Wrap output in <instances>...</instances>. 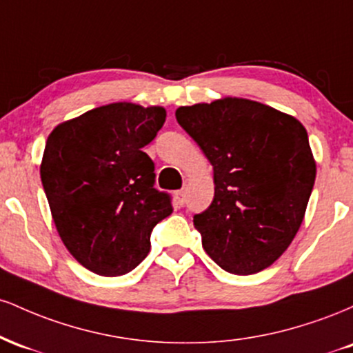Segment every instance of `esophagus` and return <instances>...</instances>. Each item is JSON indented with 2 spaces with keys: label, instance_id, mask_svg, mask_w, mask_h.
I'll use <instances>...</instances> for the list:
<instances>
[{
  "label": "esophagus",
  "instance_id": "34e87169",
  "mask_svg": "<svg viewBox=\"0 0 353 353\" xmlns=\"http://www.w3.org/2000/svg\"><path fill=\"white\" fill-rule=\"evenodd\" d=\"M176 201H177V204H179V205H184V202H185V192H184V190H177Z\"/></svg>",
  "mask_w": 353,
  "mask_h": 353
}]
</instances>
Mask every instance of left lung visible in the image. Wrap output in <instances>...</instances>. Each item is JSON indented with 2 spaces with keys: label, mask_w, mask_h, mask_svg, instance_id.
<instances>
[{
  "label": "left lung",
  "mask_w": 353,
  "mask_h": 353,
  "mask_svg": "<svg viewBox=\"0 0 353 353\" xmlns=\"http://www.w3.org/2000/svg\"><path fill=\"white\" fill-rule=\"evenodd\" d=\"M176 119L214 168V199L194 216L204 250L236 275L272 265L301 228L315 182L305 128L239 98L182 106Z\"/></svg>",
  "instance_id": "1"
}]
</instances>
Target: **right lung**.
Returning <instances> with one entry per match:
<instances>
[{"instance_id":"add662e5","label":"right lung","mask_w":353,"mask_h":353,"mask_svg":"<svg viewBox=\"0 0 353 353\" xmlns=\"http://www.w3.org/2000/svg\"><path fill=\"white\" fill-rule=\"evenodd\" d=\"M165 121L164 108L101 106L54 128L41 182L61 241L91 272H131L151 249V232L171 216L168 192L143 151Z\"/></svg>"}]
</instances>
